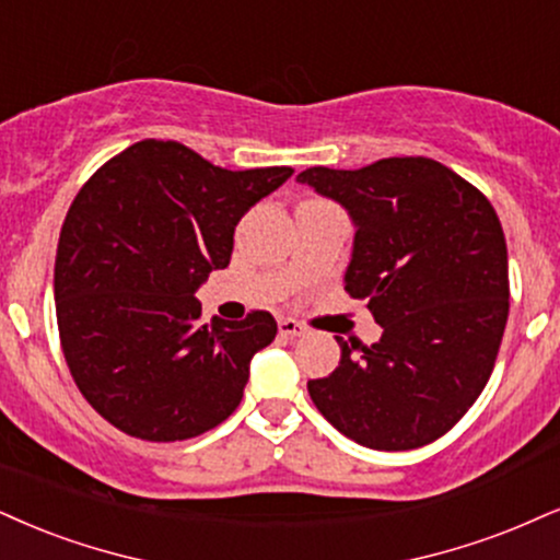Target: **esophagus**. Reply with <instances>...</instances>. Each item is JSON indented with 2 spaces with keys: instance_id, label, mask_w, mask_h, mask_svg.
<instances>
[{
  "instance_id": "obj_1",
  "label": "esophagus",
  "mask_w": 560,
  "mask_h": 560,
  "mask_svg": "<svg viewBox=\"0 0 560 560\" xmlns=\"http://www.w3.org/2000/svg\"><path fill=\"white\" fill-rule=\"evenodd\" d=\"M278 327H280V335L282 337H301V335H306V327H303V324L295 322V319H280Z\"/></svg>"
}]
</instances>
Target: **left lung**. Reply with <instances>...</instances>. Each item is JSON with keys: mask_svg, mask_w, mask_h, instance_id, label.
Wrapping results in <instances>:
<instances>
[{"mask_svg": "<svg viewBox=\"0 0 560 560\" xmlns=\"http://www.w3.org/2000/svg\"><path fill=\"white\" fill-rule=\"evenodd\" d=\"M355 225L345 291L369 303L382 340L340 342V365L308 382L337 431L378 452L431 444L491 378L509 316V257L486 195L431 158L299 174Z\"/></svg>", "mask_w": 560, "mask_h": 560, "instance_id": "1", "label": "left lung"}]
</instances>
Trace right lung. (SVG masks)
<instances>
[{
	"instance_id": "obj_1",
	"label": "right lung",
	"mask_w": 560,
	"mask_h": 560,
	"mask_svg": "<svg viewBox=\"0 0 560 560\" xmlns=\"http://www.w3.org/2000/svg\"><path fill=\"white\" fill-rule=\"evenodd\" d=\"M293 176L228 171L182 142L142 140L103 163L69 207L54 301L69 374L108 423L184 441L236 410L269 312L199 322L197 288L231 261L238 220Z\"/></svg>"
}]
</instances>
